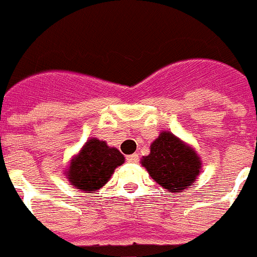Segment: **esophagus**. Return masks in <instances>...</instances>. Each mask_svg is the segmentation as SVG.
<instances>
[{"instance_id":"obj_1","label":"esophagus","mask_w":257,"mask_h":257,"mask_svg":"<svg viewBox=\"0 0 257 257\" xmlns=\"http://www.w3.org/2000/svg\"><path fill=\"white\" fill-rule=\"evenodd\" d=\"M126 162L128 163H137L138 162V154H132L126 156Z\"/></svg>"}]
</instances>
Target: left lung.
Instances as JSON below:
<instances>
[{
    "label": "left lung",
    "mask_w": 257,
    "mask_h": 257,
    "mask_svg": "<svg viewBox=\"0 0 257 257\" xmlns=\"http://www.w3.org/2000/svg\"><path fill=\"white\" fill-rule=\"evenodd\" d=\"M141 164L168 193H178L193 186L202 169V162L193 147L171 132H162L150 146V154Z\"/></svg>",
    "instance_id": "1"
}]
</instances>
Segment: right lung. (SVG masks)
I'll return each mask as SVG.
<instances>
[{
  "label": "right lung",
  "mask_w": 257,
  "mask_h": 257,
  "mask_svg": "<svg viewBox=\"0 0 257 257\" xmlns=\"http://www.w3.org/2000/svg\"><path fill=\"white\" fill-rule=\"evenodd\" d=\"M124 160L125 158L117 149L107 146L106 142L97 138H90L72 158L66 176L75 189L91 193L104 186Z\"/></svg>",
  "instance_id": "add662e5"
}]
</instances>
